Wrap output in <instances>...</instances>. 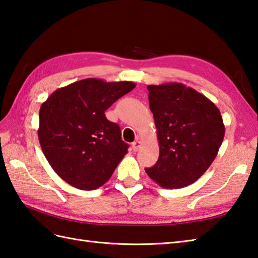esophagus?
<instances>
[{
    "instance_id": "1",
    "label": "esophagus",
    "mask_w": 258,
    "mask_h": 258,
    "mask_svg": "<svg viewBox=\"0 0 258 258\" xmlns=\"http://www.w3.org/2000/svg\"><path fill=\"white\" fill-rule=\"evenodd\" d=\"M141 141H139V140H137V141H135L133 144H132V147H133V151L134 152H137V151H139V149L141 148Z\"/></svg>"
}]
</instances>
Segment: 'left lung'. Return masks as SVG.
Returning a JSON list of instances; mask_svg holds the SVG:
<instances>
[{
  "label": "left lung",
  "mask_w": 258,
  "mask_h": 258,
  "mask_svg": "<svg viewBox=\"0 0 258 258\" xmlns=\"http://www.w3.org/2000/svg\"><path fill=\"white\" fill-rule=\"evenodd\" d=\"M147 89L159 157L145 171L160 187H187L217 157L225 133L222 116L212 101L182 83L151 85Z\"/></svg>",
  "instance_id": "1"
}]
</instances>
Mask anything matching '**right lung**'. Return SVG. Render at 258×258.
<instances>
[{
    "label": "right lung",
    "mask_w": 258,
    "mask_h": 258,
    "mask_svg": "<svg viewBox=\"0 0 258 258\" xmlns=\"http://www.w3.org/2000/svg\"><path fill=\"white\" fill-rule=\"evenodd\" d=\"M135 88L131 81L89 78L57 89L40 106L38 140L51 168L80 190L103 185L128 145L104 112Z\"/></svg>",
    "instance_id": "add662e5"
}]
</instances>
